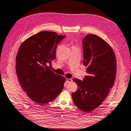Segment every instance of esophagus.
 I'll return each mask as SVG.
<instances>
[{"mask_svg":"<svg viewBox=\"0 0 131 131\" xmlns=\"http://www.w3.org/2000/svg\"><path fill=\"white\" fill-rule=\"evenodd\" d=\"M72 81V79H69V78H66V82L67 83H69V82H71Z\"/></svg>","mask_w":131,"mask_h":131,"instance_id":"1","label":"esophagus"}]
</instances>
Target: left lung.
<instances>
[{
    "mask_svg": "<svg viewBox=\"0 0 131 131\" xmlns=\"http://www.w3.org/2000/svg\"><path fill=\"white\" fill-rule=\"evenodd\" d=\"M83 65L88 75L83 81L73 79L78 85L72 94L74 104L85 112L96 109L113 87L117 62L113 49L107 41L94 34H88L82 40Z\"/></svg>",
    "mask_w": 131,
    "mask_h": 131,
    "instance_id": "1",
    "label": "left lung"
}]
</instances>
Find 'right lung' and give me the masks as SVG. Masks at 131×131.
<instances>
[{
    "mask_svg": "<svg viewBox=\"0 0 131 131\" xmlns=\"http://www.w3.org/2000/svg\"><path fill=\"white\" fill-rule=\"evenodd\" d=\"M66 36L42 31L25 40L16 57V72L23 90L31 100L43 105L52 102L63 90L66 78L49 69L56 59L57 44Z\"/></svg>",
    "mask_w": 131,
    "mask_h": 131,
    "instance_id": "right-lung-1",
    "label": "right lung"
}]
</instances>
